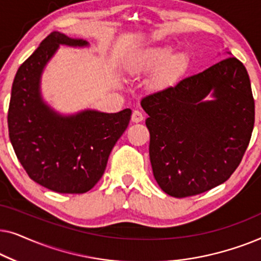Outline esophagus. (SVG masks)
Segmentation results:
<instances>
[{
  "label": "esophagus",
  "mask_w": 261,
  "mask_h": 261,
  "mask_svg": "<svg viewBox=\"0 0 261 261\" xmlns=\"http://www.w3.org/2000/svg\"><path fill=\"white\" fill-rule=\"evenodd\" d=\"M142 120H144V114L139 112V110H134L133 114H132V121L135 123H138V122H141Z\"/></svg>",
  "instance_id": "34e87169"
}]
</instances>
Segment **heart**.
Here are the masks:
<instances>
[{
  "instance_id": "1",
  "label": "heart",
  "mask_w": 261,
  "mask_h": 261,
  "mask_svg": "<svg viewBox=\"0 0 261 261\" xmlns=\"http://www.w3.org/2000/svg\"><path fill=\"white\" fill-rule=\"evenodd\" d=\"M189 66V57L187 53L178 52L173 55V48L162 46L146 49L135 57L132 70L152 71L159 69L154 76L156 85H169L176 82L187 71Z\"/></svg>"
}]
</instances>
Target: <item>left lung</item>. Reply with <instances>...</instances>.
<instances>
[{"label": "left lung", "mask_w": 261, "mask_h": 261, "mask_svg": "<svg viewBox=\"0 0 261 261\" xmlns=\"http://www.w3.org/2000/svg\"><path fill=\"white\" fill-rule=\"evenodd\" d=\"M141 107L148 114L153 176L177 198L224 183L240 164L254 127L251 82L234 57L148 94Z\"/></svg>", "instance_id": "obj_1"}]
</instances>
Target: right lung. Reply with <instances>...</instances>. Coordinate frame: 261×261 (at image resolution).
<instances>
[{
    "label": "right lung",
    "instance_id": "obj_1",
    "mask_svg": "<svg viewBox=\"0 0 261 261\" xmlns=\"http://www.w3.org/2000/svg\"><path fill=\"white\" fill-rule=\"evenodd\" d=\"M60 45L88 47L89 42L52 32L19 67L8 110L9 138L35 183L60 194H84L105 173L132 110L109 114L84 109L64 115L49 107L41 95V76Z\"/></svg>",
    "mask_w": 261,
    "mask_h": 261
}]
</instances>
